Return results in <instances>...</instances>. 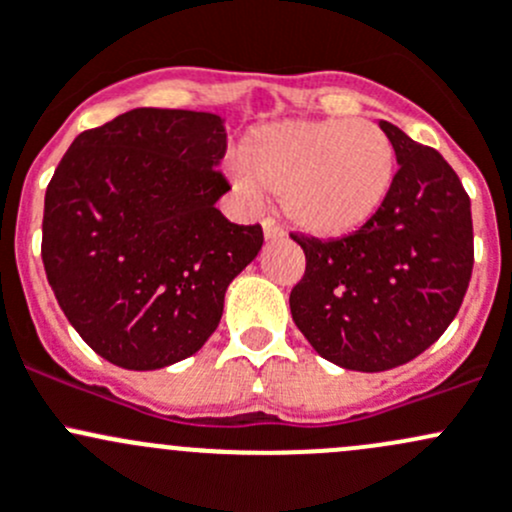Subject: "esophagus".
Listing matches in <instances>:
<instances>
[{"label":"esophagus","mask_w":512,"mask_h":512,"mask_svg":"<svg viewBox=\"0 0 512 512\" xmlns=\"http://www.w3.org/2000/svg\"><path fill=\"white\" fill-rule=\"evenodd\" d=\"M263 236H266V241H276L283 239L286 231H283L281 224H276V219H263Z\"/></svg>","instance_id":"34e87169"}]
</instances>
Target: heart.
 Wrapping results in <instances>:
<instances>
[{
  "label": "heart",
  "instance_id": "obj_1",
  "mask_svg": "<svg viewBox=\"0 0 512 512\" xmlns=\"http://www.w3.org/2000/svg\"><path fill=\"white\" fill-rule=\"evenodd\" d=\"M246 187L283 197L295 229L345 236L382 209L394 147L367 120H286L256 128L236 152Z\"/></svg>",
  "mask_w": 512,
  "mask_h": 512
}]
</instances>
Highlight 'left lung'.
<instances>
[{
    "mask_svg": "<svg viewBox=\"0 0 512 512\" xmlns=\"http://www.w3.org/2000/svg\"><path fill=\"white\" fill-rule=\"evenodd\" d=\"M397 155L382 209L362 229L320 241L291 234L305 273L291 315L320 357L355 372H384L434 345L473 271L471 199L449 162L379 120Z\"/></svg>",
    "mask_w": 512,
    "mask_h": 512,
    "instance_id": "1",
    "label": "left lung"
}]
</instances>
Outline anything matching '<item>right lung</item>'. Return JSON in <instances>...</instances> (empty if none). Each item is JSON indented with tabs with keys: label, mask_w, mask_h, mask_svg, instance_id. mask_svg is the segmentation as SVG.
Masks as SVG:
<instances>
[{
	"label": "right lung",
	"mask_w": 512,
	"mask_h": 512,
	"mask_svg": "<svg viewBox=\"0 0 512 512\" xmlns=\"http://www.w3.org/2000/svg\"><path fill=\"white\" fill-rule=\"evenodd\" d=\"M224 120L135 108L71 142L44 199L41 258L63 315L125 370H160L217 330L261 226L217 209Z\"/></svg>",
	"instance_id": "add662e5"
}]
</instances>
